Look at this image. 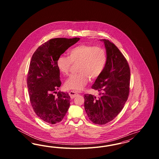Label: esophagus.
Returning <instances> with one entry per match:
<instances>
[{"label": "esophagus", "instance_id": "34e87169", "mask_svg": "<svg viewBox=\"0 0 159 159\" xmlns=\"http://www.w3.org/2000/svg\"><path fill=\"white\" fill-rule=\"evenodd\" d=\"M69 95L70 96L71 98H75L76 97H77L79 95V94L77 93H76V92H73V91H71V92H69Z\"/></svg>", "mask_w": 159, "mask_h": 159}]
</instances>
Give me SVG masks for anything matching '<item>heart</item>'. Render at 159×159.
<instances>
[{
	"label": "heart",
	"mask_w": 159,
	"mask_h": 159,
	"mask_svg": "<svg viewBox=\"0 0 159 159\" xmlns=\"http://www.w3.org/2000/svg\"><path fill=\"white\" fill-rule=\"evenodd\" d=\"M107 56L106 50L101 46L82 44L68 51V57L61 55L57 60L60 72L68 75L73 64H77V73L71 75L65 83L69 89L82 90L88 83L89 77L95 79L102 73L106 66Z\"/></svg>",
	"instance_id": "1"
}]
</instances>
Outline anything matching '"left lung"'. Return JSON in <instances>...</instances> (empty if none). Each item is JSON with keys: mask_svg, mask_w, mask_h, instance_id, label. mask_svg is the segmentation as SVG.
<instances>
[{"mask_svg": "<svg viewBox=\"0 0 159 159\" xmlns=\"http://www.w3.org/2000/svg\"><path fill=\"white\" fill-rule=\"evenodd\" d=\"M105 45L107 60L106 66L92 88L99 97L85 94L84 109L91 121L105 125L120 113L128 98L130 71L128 61L118 48L107 39Z\"/></svg>", "mask_w": 159, "mask_h": 159, "instance_id": "left-lung-1", "label": "left lung"}]
</instances>
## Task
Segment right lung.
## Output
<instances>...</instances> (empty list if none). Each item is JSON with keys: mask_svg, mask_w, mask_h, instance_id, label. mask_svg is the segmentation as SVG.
I'll return each mask as SVG.
<instances>
[{"mask_svg": "<svg viewBox=\"0 0 159 159\" xmlns=\"http://www.w3.org/2000/svg\"><path fill=\"white\" fill-rule=\"evenodd\" d=\"M79 40L78 38L50 39L40 46L31 57L27 79L29 98L34 111L46 123L60 122L68 111L70 103L68 93L56 92L61 84L57 60Z\"/></svg>", "mask_w": 159, "mask_h": 159, "instance_id": "right-lung-1", "label": "right lung"}]
</instances>
